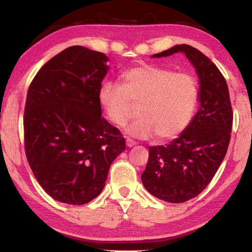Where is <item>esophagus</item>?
<instances>
[{"label": "esophagus", "mask_w": 252, "mask_h": 252, "mask_svg": "<svg viewBox=\"0 0 252 252\" xmlns=\"http://www.w3.org/2000/svg\"><path fill=\"white\" fill-rule=\"evenodd\" d=\"M126 147L132 148V147L135 146V142L133 141V140H131V139H126Z\"/></svg>", "instance_id": "esophagus-1"}]
</instances>
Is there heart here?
Instances as JSON below:
<instances>
[{"label": "heart", "instance_id": "b5f03b06", "mask_svg": "<svg viewBox=\"0 0 252 252\" xmlns=\"http://www.w3.org/2000/svg\"><path fill=\"white\" fill-rule=\"evenodd\" d=\"M97 100L106 119L117 126H125L133 114L132 104H139L140 118L126 127V133L170 140L189 126L198 105L199 85L190 73L143 64L125 72L120 85L102 84Z\"/></svg>", "mask_w": 252, "mask_h": 252}]
</instances>
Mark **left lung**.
<instances>
[{
  "instance_id": "left-lung-1",
  "label": "left lung",
  "mask_w": 252,
  "mask_h": 252,
  "mask_svg": "<svg viewBox=\"0 0 252 252\" xmlns=\"http://www.w3.org/2000/svg\"><path fill=\"white\" fill-rule=\"evenodd\" d=\"M183 53L199 78V110L182 133L165 146L149 147V160L141 180L152 195L181 203L206 189L230 142L232 108L228 85L215 63L188 44L174 45L152 58Z\"/></svg>"
}]
</instances>
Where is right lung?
<instances>
[{
  "mask_svg": "<svg viewBox=\"0 0 252 252\" xmlns=\"http://www.w3.org/2000/svg\"><path fill=\"white\" fill-rule=\"evenodd\" d=\"M105 54L70 46L45 63L30 85L24 143L34 177L50 197L84 204L101 193L110 165L126 150L97 100L109 71Z\"/></svg>",
  "mask_w": 252,
  "mask_h": 252,
  "instance_id": "1",
  "label": "right lung"
}]
</instances>
